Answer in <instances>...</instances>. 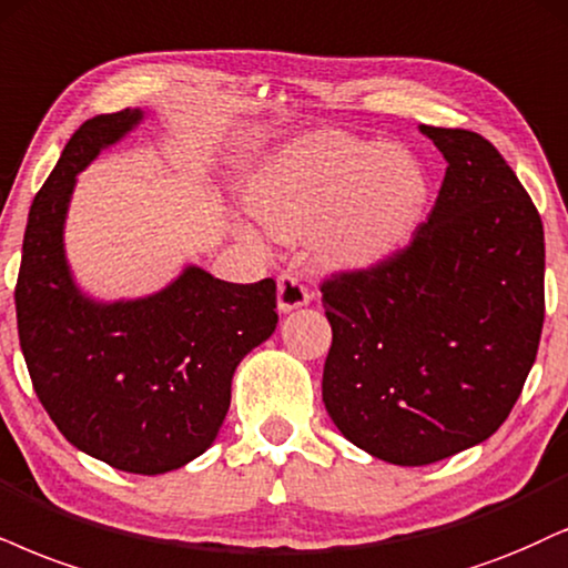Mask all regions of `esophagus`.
I'll list each match as a JSON object with an SVG mask.
<instances>
[{
  "label": "esophagus",
  "mask_w": 568,
  "mask_h": 568,
  "mask_svg": "<svg viewBox=\"0 0 568 568\" xmlns=\"http://www.w3.org/2000/svg\"><path fill=\"white\" fill-rule=\"evenodd\" d=\"M276 300H278V313H292L297 311V307L311 303V292L305 290V284L300 282L295 273L284 271L276 284Z\"/></svg>",
  "instance_id": "esophagus-1"
}]
</instances>
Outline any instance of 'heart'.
<instances>
[{"label": "heart", "mask_w": 568, "mask_h": 568, "mask_svg": "<svg viewBox=\"0 0 568 568\" xmlns=\"http://www.w3.org/2000/svg\"><path fill=\"white\" fill-rule=\"evenodd\" d=\"M255 221L282 242L311 234L321 263L368 268L400 252L429 202L422 163L403 146L337 134L300 139L250 189Z\"/></svg>", "instance_id": "heart-1"}]
</instances>
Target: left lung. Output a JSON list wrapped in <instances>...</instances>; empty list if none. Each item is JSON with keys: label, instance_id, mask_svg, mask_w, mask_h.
Masks as SVG:
<instances>
[{"label": "left lung", "instance_id": "1", "mask_svg": "<svg viewBox=\"0 0 568 568\" xmlns=\"http://www.w3.org/2000/svg\"><path fill=\"white\" fill-rule=\"evenodd\" d=\"M447 171L408 247L321 286L324 403L361 450L426 466L485 443L519 400L545 318V234L485 136L418 125Z\"/></svg>", "mask_w": 568, "mask_h": 568}]
</instances>
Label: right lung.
<instances>
[{
    "label": "right lung",
    "mask_w": 568,
    "mask_h": 568,
    "mask_svg": "<svg viewBox=\"0 0 568 568\" xmlns=\"http://www.w3.org/2000/svg\"><path fill=\"white\" fill-rule=\"evenodd\" d=\"M142 121V110H121L70 136L28 213L16 311L33 389L62 437L113 468L155 477L215 443L234 371L278 316L273 278L231 284L200 265L136 300L104 303L75 284L65 257L75 179Z\"/></svg>",
    "instance_id": "right-lung-1"
}]
</instances>
